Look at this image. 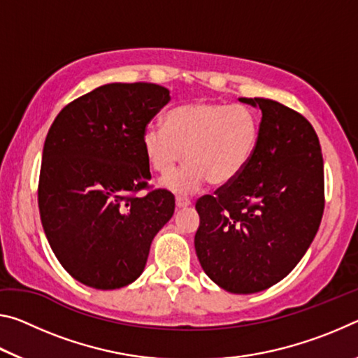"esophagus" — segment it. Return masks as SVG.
Returning <instances> with one entry per match:
<instances>
[{"label": "esophagus", "mask_w": 358, "mask_h": 358, "mask_svg": "<svg viewBox=\"0 0 358 358\" xmlns=\"http://www.w3.org/2000/svg\"><path fill=\"white\" fill-rule=\"evenodd\" d=\"M175 205H177L178 210L186 208V207H189V205H191V201H189V199H186V197H177V199H175Z\"/></svg>", "instance_id": "1"}]
</instances>
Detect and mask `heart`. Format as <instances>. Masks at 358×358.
Listing matches in <instances>:
<instances>
[{"label":"heart","instance_id":"b5f03b06","mask_svg":"<svg viewBox=\"0 0 358 358\" xmlns=\"http://www.w3.org/2000/svg\"><path fill=\"white\" fill-rule=\"evenodd\" d=\"M260 141V118L243 104L192 101L173 107L166 126L150 123L142 132L148 166L159 175L180 171L162 180L172 192H192L210 180L227 186L241 177L252 161Z\"/></svg>","mask_w":358,"mask_h":358}]
</instances>
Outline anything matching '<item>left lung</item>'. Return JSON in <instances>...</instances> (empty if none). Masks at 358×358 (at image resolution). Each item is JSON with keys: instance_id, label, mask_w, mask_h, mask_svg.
I'll list each match as a JSON object with an SVG mask.
<instances>
[{"instance_id": "left-lung-1", "label": "left lung", "mask_w": 358, "mask_h": 358, "mask_svg": "<svg viewBox=\"0 0 358 358\" xmlns=\"http://www.w3.org/2000/svg\"><path fill=\"white\" fill-rule=\"evenodd\" d=\"M259 107L260 141L238 180L203 196L194 237L205 273L232 294L260 292L286 278L317 234L324 213V159L316 131L280 102Z\"/></svg>"}]
</instances>
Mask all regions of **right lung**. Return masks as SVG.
Listing matches in <instances>:
<instances>
[{"label": "right lung", "mask_w": 358, "mask_h": 358, "mask_svg": "<svg viewBox=\"0 0 358 358\" xmlns=\"http://www.w3.org/2000/svg\"><path fill=\"white\" fill-rule=\"evenodd\" d=\"M171 101L156 83H107L66 106L45 137L38 187L42 227L59 264L85 286L136 281L173 194L147 189L142 132Z\"/></svg>", "instance_id": "right-lung-1"}]
</instances>
